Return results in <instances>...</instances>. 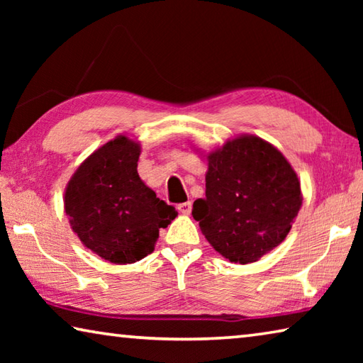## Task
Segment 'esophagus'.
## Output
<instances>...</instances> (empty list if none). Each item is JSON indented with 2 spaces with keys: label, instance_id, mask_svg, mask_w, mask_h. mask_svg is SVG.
I'll use <instances>...</instances> for the list:
<instances>
[{
  "label": "esophagus",
  "instance_id": "1",
  "mask_svg": "<svg viewBox=\"0 0 363 363\" xmlns=\"http://www.w3.org/2000/svg\"><path fill=\"white\" fill-rule=\"evenodd\" d=\"M177 211L182 214H190V211H192V203H190V201H186V203L177 205Z\"/></svg>",
  "mask_w": 363,
  "mask_h": 363
}]
</instances>
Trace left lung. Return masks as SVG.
<instances>
[{
    "label": "left lung",
    "mask_w": 363,
    "mask_h": 363,
    "mask_svg": "<svg viewBox=\"0 0 363 363\" xmlns=\"http://www.w3.org/2000/svg\"><path fill=\"white\" fill-rule=\"evenodd\" d=\"M205 199L192 216L230 262H255L285 240L303 205L296 171L277 147L253 134L225 140L206 155Z\"/></svg>",
    "instance_id": "1"
}]
</instances>
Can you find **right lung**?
Instances as JSON below:
<instances>
[{"instance_id": "obj_1", "label": "right lung", "mask_w": 363, "mask_h": 363, "mask_svg": "<svg viewBox=\"0 0 363 363\" xmlns=\"http://www.w3.org/2000/svg\"><path fill=\"white\" fill-rule=\"evenodd\" d=\"M140 144L125 134L79 164L65 187L64 208L86 248L113 264H133L155 250L160 229L177 213L138 174Z\"/></svg>"}]
</instances>
